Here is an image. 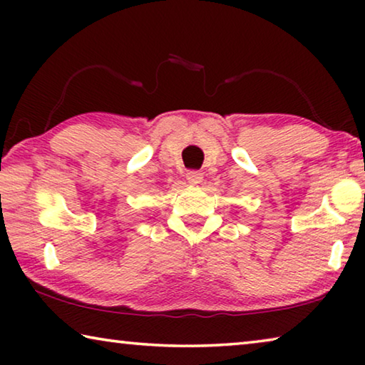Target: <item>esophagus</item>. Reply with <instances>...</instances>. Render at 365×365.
<instances>
[{
  "label": "esophagus",
  "instance_id": "esophagus-1",
  "mask_svg": "<svg viewBox=\"0 0 365 365\" xmlns=\"http://www.w3.org/2000/svg\"><path fill=\"white\" fill-rule=\"evenodd\" d=\"M187 180H188V183H191V185L201 183V180H202V172H200V170H188V172H187Z\"/></svg>",
  "mask_w": 365,
  "mask_h": 365
}]
</instances>
